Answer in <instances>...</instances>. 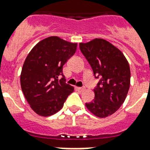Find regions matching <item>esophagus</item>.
Segmentation results:
<instances>
[{
	"instance_id": "34e87169",
	"label": "esophagus",
	"mask_w": 150,
	"mask_h": 150,
	"mask_svg": "<svg viewBox=\"0 0 150 150\" xmlns=\"http://www.w3.org/2000/svg\"><path fill=\"white\" fill-rule=\"evenodd\" d=\"M76 90H77V91H85V90H86V88H76Z\"/></svg>"
}]
</instances>
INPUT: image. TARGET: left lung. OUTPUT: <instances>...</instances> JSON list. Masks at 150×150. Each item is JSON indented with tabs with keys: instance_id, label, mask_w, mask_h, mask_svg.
Returning a JSON list of instances; mask_svg holds the SVG:
<instances>
[{
	"instance_id": "obj_1",
	"label": "left lung",
	"mask_w": 150,
	"mask_h": 150,
	"mask_svg": "<svg viewBox=\"0 0 150 150\" xmlns=\"http://www.w3.org/2000/svg\"><path fill=\"white\" fill-rule=\"evenodd\" d=\"M79 48L95 77L100 79L94 89V100L86 107L96 116L105 118L116 112L125 100L130 86L129 62L118 48L102 38L79 43Z\"/></svg>"
}]
</instances>
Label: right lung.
Listing matches in <instances>:
<instances>
[{
    "label": "right lung",
    "instance_id": "right-lung-1",
    "mask_svg": "<svg viewBox=\"0 0 150 150\" xmlns=\"http://www.w3.org/2000/svg\"><path fill=\"white\" fill-rule=\"evenodd\" d=\"M76 48L77 43L51 36L40 41L28 54L20 81L25 97L38 115L50 116L58 112L74 91L65 83L62 67Z\"/></svg>",
    "mask_w": 150,
    "mask_h": 150
}]
</instances>
